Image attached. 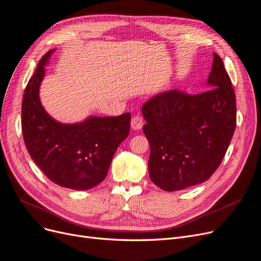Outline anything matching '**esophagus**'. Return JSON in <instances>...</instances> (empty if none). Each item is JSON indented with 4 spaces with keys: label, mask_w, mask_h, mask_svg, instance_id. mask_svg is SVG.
<instances>
[{
    "label": "esophagus",
    "mask_w": 261,
    "mask_h": 261,
    "mask_svg": "<svg viewBox=\"0 0 261 261\" xmlns=\"http://www.w3.org/2000/svg\"><path fill=\"white\" fill-rule=\"evenodd\" d=\"M144 124V119L141 117V116H134V117L131 119V128L133 130H140Z\"/></svg>",
    "instance_id": "obj_1"
}]
</instances>
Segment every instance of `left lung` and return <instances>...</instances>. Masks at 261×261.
<instances>
[{
	"mask_svg": "<svg viewBox=\"0 0 261 261\" xmlns=\"http://www.w3.org/2000/svg\"><path fill=\"white\" fill-rule=\"evenodd\" d=\"M214 55L210 90L187 94L169 90L142 106L149 146V177L166 191L207 180L217 170L236 129V94L224 62Z\"/></svg>",
	"mask_w": 261,
	"mask_h": 261,
	"instance_id": "8db88e82",
	"label": "left lung"
}]
</instances>
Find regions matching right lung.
<instances>
[{
  "label": "right lung",
  "mask_w": 261,
  "mask_h": 261,
  "mask_svg": "<svg viewBox=\"0 0 261 261\" xmlns=\"http://www.w3.org/2000/svg\"><path fill=\"white\" fill-rule=\"evenodd\" d=\"M54 53L42 58L25 87L21 111L24 144L35 165L55 184L88 190L106 177L116 149L130 132L131 115L89 116L75 123L54 119L40 99L45 65Z\"/></svg>",
  "instance_id": "obj_1"
}]
</instances>
